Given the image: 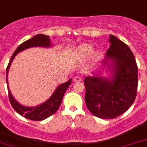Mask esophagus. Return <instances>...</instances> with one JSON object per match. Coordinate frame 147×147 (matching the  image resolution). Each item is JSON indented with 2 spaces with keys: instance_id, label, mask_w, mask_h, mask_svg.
Segmentation results:
<instances>
[{
  "instance_id": "34e87169",
  "label": "esophagus",
  "mask_w": 147,
  "mask_h": 147,
  "mask_svg": "<svg viewBox=\"0 0 147 147\" xmlns=\"http://www.w3.org/2000/svg\"><path fill=\"white\" fill-rule=\"evenodd\" d=\"M74 81L75 82H82V76H75L74 77Z\"/></svg>"
}]
</instances>
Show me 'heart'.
I'll return each mask as SVG.
<instances>
[{"label":"heart","instance_id":"1","mask_svg":"<svg viewBox=\"0 0 147 147\" xmlns=\"http://www.w3.org/2000/svg\"><path fill=\"white\" fill-rule=\"evenodd\" d=\"M92 50V48L91 46L89 45H84L82 47H81L80 52L81 54L83 55V56H87L91 53Z\"/></svg>","mask_w":147,"mask_h":147}]
</instances>
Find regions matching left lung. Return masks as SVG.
I'll return each instance as SVG.
<instances>
[{"label":"left lung","instance_id":"obj_1","mask_svg":"<svg viewBox=\"0 0 147 147\" xmlns=\"http://www.w3.org/2000/svg\"><path fill=\"white\" fill-rule=\"evenodd\" d=\"M107 58L113 60L112 78L99 75L86 77L85 104L94 116L116 118L125 113L134 102L138 85V68L134 53L127 45L110 35Z\"/></svg>","mask_w":147,"mask_h":147}]
</instances>
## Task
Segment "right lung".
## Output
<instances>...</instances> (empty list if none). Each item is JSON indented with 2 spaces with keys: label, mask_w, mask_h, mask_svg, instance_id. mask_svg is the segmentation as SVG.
Listing matches in <instances>:
<instances>
[{
  "label": "right lung",
  "mask_w": 147,
  "mask_h": 147,
  "mask_svg": "<svg viewBox=\"0 0 147 147\" xmlns=\"http://www.w3.org/2000/svg\"><path fill=\"white\" fill-rule=\"evenodd\" d=\"M34 47H50V40L49 39V36L38 34V35H36L35 36H33V38H31L30 40L24 42L17 47V49L15 50L13 55L11 56V59H10L7 67V69H6V82L7 84L8 97H9V100H10V102L12 105L13 108L21 116L24 117L25 118L30 119L31 121H42V120L49 117L51 115L54 114L56 112V111L59 109V107L62 103V98H63L65 92L68 89L69 85H71V79L70 78L68 82L58 86L53 95L47 101H45L44 103H42V105H39V106H36L35 107H28L23 106L17 102V100L13 98L10 89H9V87H8L7 73L8 71H9V68H10V65L13 59H14L15 55H17V53L24 50V49Z\"/></svg>",
  "instance_id": "1"
}]
</instances>
